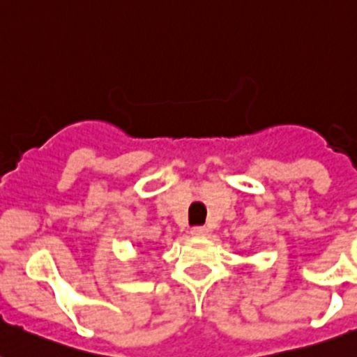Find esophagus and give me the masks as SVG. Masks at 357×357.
<instances>
[{"label": "esophagus", "instance_id": "obj_1", "mask_svg": "<svg viewBox=\"0 0 357 357\" xmlns=\"http://www.w3.org/2000/svg\"><path fill=\"white\" fill-rule=\"evenodd\" d=\"M192 236H197V238H202V236H208L209 234V229L206 225H197V227L192 229Z\"/></svg>", "mask_w": 357, "mask_h": 357}]
</instances>
